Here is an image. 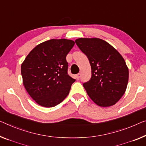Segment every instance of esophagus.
Masks as SVG:
<instances>
[{
	"instance_id": "esophagus-1",
	"label": "esophagus",
	"mask_w": 146,
	"mask_h": 146,
	"mask_svg": "<svg viewBox=\"0 0 146 146\" xmlns=\"http://www.w3.org/2000/svg\"><path fill=\"white\" fill-rule=\"evenodd\" d=\"M75 77H76V79H79V78L80 77V74L78 73L77 75H76Z\"/></svg>"
}]
</instances>
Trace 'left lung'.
I'll list each match as a JSON object with an SVG mask.
<instances>
[{
	"instance_id": "1",
	"label": "left lung",
	"mask_w": 146,
	"mask_h": 146,
	"mask_svg": "<svg viewBox=\"0 0 146 146\" xmlns=\"http://www.w3.org/2000/svg\"><path fill=\"white\" fill-rule=\"evenodd\" d=\"M75 42L91 66V79L83 84L88 96L100 107L115 105L125 94L129 81V68L123 56L100 38H80Z\"/></svg>"
}]
</instances>
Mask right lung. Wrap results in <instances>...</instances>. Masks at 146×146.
Returning <instances> with one entry per match:
<instances>
[{
	"instance_id": "1",
	"label": "right lung",
	"mask_w": 146,
	"mask_h": 146,
	"mask_svg": "<svg viewBox=\"0 0 146 146\" xmlns=\"http://www.w3.org/2000/svg\"><path fill=\"white\" fill-rule=\"evenodd\" d=\"M74 44L65 38L46 40L36 46L21 64L23 85L38 105L54 107L69 94L75 80L67 74L66 56Z\"/></svg>"
}]
</instances>
